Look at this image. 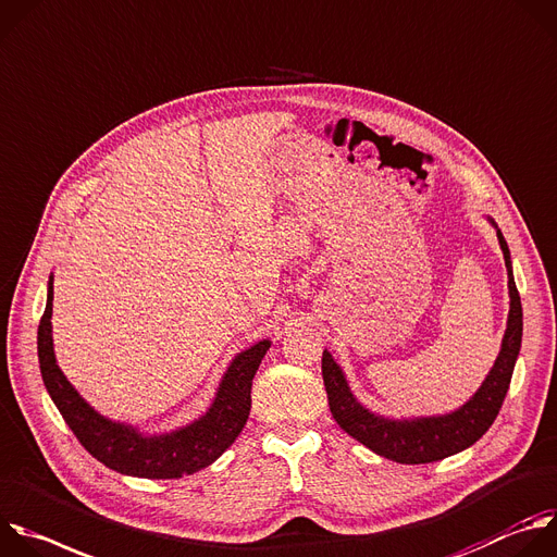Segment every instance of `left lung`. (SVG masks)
<instances>
[{
    "label": "left lung",
    "instance_id": "obj_1",
    "mask_svg": "<svg viewBox=\"0 0 557 557\" xmlns=\"http://www.w3.org/2000/svg\"><path fill=\"white\" fill-rule=\"evenodd\" d=\"M498 242H500L507 274H509L511 305H509L507 331H505L500 354L487 380L483 382L479 393L457 412L443 414V417L414 419V421H388V419L375 417L354 399L341 367L333 362L329 351L322 354V380H324L326 399H329L333 419L338 421V425L347 434H351L356 441H360L362 446H367L375 455L397 463H406V466L441 461L470 448L472 443H476L490 430V425L498 417V410L509 391L513 364H516L520 341H522V305L511 276L509 248L500 231H498Z\"/></svg>",
    "mask_w": 557,
    "mask_h": 557
}]
</instances>
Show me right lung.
Masks as SVG:
<instances>
[{
	"label": "right lung",
	"instance_id": "add662e5",
	"mask_svg": "<svg viewBox=\"0 0 557 557\" xmlns=\"http://www.w3.org/2000/svg\"><path fill=\"white\" fill-rule=\"evenodd\" d=\"M52 292L50 278L48 305L37 333L41 377L65 423L94 459L121 474L143 479H180L208 468L233 446V441L248 421L252 380L270 349V341H263L235 358L226 377L221 380L214 404L201 419L166 436H143L134 428L114 423L94 412L57 367L50 324Z\"/></svg>",
	"mask_w": 557,
	"mask_h": 557
}]
</instances>
